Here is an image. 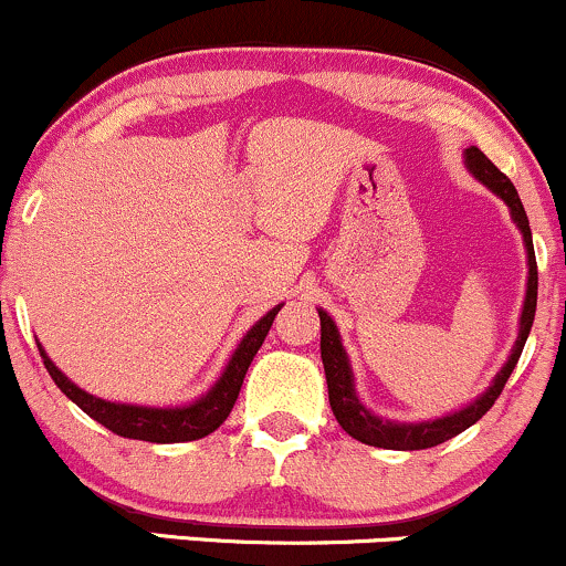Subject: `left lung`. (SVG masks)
<instances>
[{
  "label": "left lung",
  "instance_id": "left-lung-1",
  "mask_svg": "<svg viewBox=\"0 0 566 566\" xmlns=\"http://www.w3.org/2000/svg\"><path fill=\"white\" fill-rule=\"evenodd\" d=\"M462 157H465V168L471 170L473 179L484 184L489 192H494L505 202L507 211H511L513 224H516L518 232H522L524 251H526V294L522 304V317H518V336L516 342H513V350L507 355L503 368L494 374L492 385H489L481 396H475L471 403H465L462 409L449 411V415L443 417H436V420L396 422V420H382L379 415L368 411L364 401H360L358 390H355V374H353L350 358H347L345 345H342L339 328H336L334 317L328 315L326 310H317V315H321V358H323V371H326L328 403H332V411L336 422L342 424V430H345L347 436L358 438L360 443H368V447L396 449V452L430 449V447H438V443L449 441V438L460 436L462 430H468L471 424L479 422L481 417L492 409V403L497 401L500 392H503L507 377H511V371L516 368L518 358H522L526 336H530L532 321H535L537 262H535V245H532L530 219H526L522 198H518L516 187H513L511 179L494 168V163L489 160L479 146H468V149L462 151Z\"/></svg>",
  "mask_w": 566,
  "mask_h": 566
}]
</instances>
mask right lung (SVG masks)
I'll list each match as a JSON object with an SVG mask.
<instances>
[{
	"label": "right lung",
	"mask_w": 566,
	"mask_h": 566,
	"mask_svg": "<svg viewBox=\"0 0 566 566\" xmlns=\"http://www.w3.org/2000/svg\"><path fill=\"white\" fill-rule=\"evenodd\" d=\"M283 304H275L270 313L259 317L256 323L243 334V339L238 342L234 353L227 360V366L221 368L219 379L202 392L200 398L189 403L179 406H142V403H123V401H106V398L93 396V392L82 390L80 385H74L59 366L50 360V355L40 347V355L44 360V368L50 371L53 382L61 387L63 396L69 401H74L85 411L87 417H93L95 422H101L104 428H109L112 433L123 438H136V441H151V443H181V441H198L213 433L221 422L230 417L234 401H238V392L243 387L245 371H249L253 355L262 347L266 332H270L272 321L281 313Z\"/></svg>",
	"instance_id": "right-lung-1"
}]
</instances>
